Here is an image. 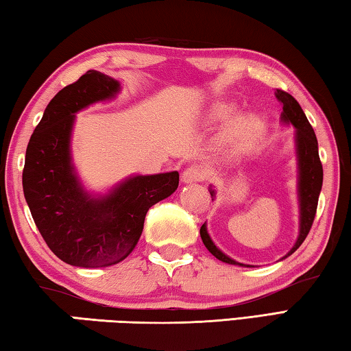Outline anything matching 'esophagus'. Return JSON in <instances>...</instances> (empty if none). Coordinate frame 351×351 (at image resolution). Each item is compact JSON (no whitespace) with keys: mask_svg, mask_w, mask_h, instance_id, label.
<instances>
[{"mask_svg":"<svg viewBox=\"0 0 351 351\" xmlns=\"http://www.w3.org/2000/svg\"><path fill=\"white\" fill-rule=\"evenodd\" d=\"M204 178H206V171H204V169L198 167V165H192V167L186 169L181 175V180L184 184L199 182V181H203Z\"/></svg>","mask_w":351,"mask_h":351,"instance_id":"esophagus-1","label":"esophagus"}]
</instances>
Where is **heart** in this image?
<instances>
[{"instance_id":"b5f03b06","label":"heart","mask_w":351,"mask_h":351,"mask_svg":"<svg viewBox=\"0 0 351 351\" xmlns=\"http://www.w3.org/2000/svg\"><path fill=\"white\" fill-rule=\"evenodd\" d=\"M237 112V105L234 102H217L213 104L206 114V121L210 123H226L232 121ZM263 122L255 114H245L237 119L226 133V142L234 150H243L249 144L257 139L261 132Z\"/></svg>"}]
</instances>
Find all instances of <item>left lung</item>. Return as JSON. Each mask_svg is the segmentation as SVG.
Here are the masks:
<instances>
[{"mask_svg": "<svg viewBox=\"0 0 351 351\" xmlns=\"http://www.w3.org/2000/svg\"><path fill=\"white\" fill-rule=\"evenodd\" d=\"M276 97L278 102L283 105V111L280 114V122L283 125H293L294 127V147H295V161H297V201H299V235L294 246L289 249L288 254L282 257L280 260H285L289 257L291 254L295 252L299 246L306 239L308 232H310L311 224L316 217L317 209V201L320 190H322V181H324V170L322 164L319 159V147L317 139L314 134V130L311 123L308 122L304 110L299 105V102L291 96V94L277 90ZM209 192L212 201L217 198V190L215 187L209 186ZM201 240H203L204 246L207 247L213 257L218 258L219 261H224L228 265L235 266H245V268H254L252 265L240 263L234 258H230L229 255H226L221 249L215 246V243L212 241L209 232H207V224L204 223L199 229Z\"/></svg>", "mask_w": 351, "mask_h": 351, "instance_id": "8db88e82", "label": "left lung"}]
</instances>
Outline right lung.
I'll use <instances>...</instances> for the list:
<instances>
[{"label":"right lung","mask_w":351,"mask_h":351,"mask_svg":"<svg viewBox=\"0 0 351 351\" xmlns=\"http://www.w3.org/2000/svg\"><path fill=\"white\" fill-rule=\"evenodd\" d=\"M121 82L88 71L47 104L34 130L23 170V192L46 245L64 263L105 268L138 245L153 204L178 189L180 173L132 175L105 193L86 190L71 152L75 114L117 97Z\"/></svg>","instance_id":"add662e5"}]
</instances>
